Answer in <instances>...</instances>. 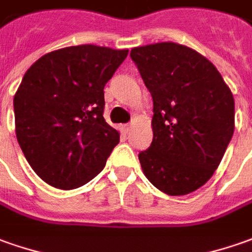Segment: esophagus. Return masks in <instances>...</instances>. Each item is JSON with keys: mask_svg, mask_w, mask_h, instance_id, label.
Segmentation results:
<instances>
[{"mask_svg": "<svg viewBox=\"0 0 252 252\" xmlns=\"http://www.w3.org/2000/svg\"><path fill=\"white\" fill-rule=\"evenodd\" d=\"M131 128H132L131 124H124V126H121V129H123L124 132H129V131H131Z\"/></svg>", "mask_w": 252, "mask_h": 252, "instance_id": "obj_1", "label": "esophagus"}]
</instances>
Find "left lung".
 <instances>
[{
  "instance_id": "obj_1",
  "label": "left lung",
  "mask_w": 252,
  "mask_h": 252,
  "mask_svg": "<svg viewBox=\"0 0 252 252\" xmlns=\"http://www.w3.org/2000/svg\"><path fill=\"white\" fill-rule=\"evenodd\" d=\"M153 97V142L143 174L169 196L197 190L214 175L234 131V99L217 67L194 49L157 42L131 49Z\"/></svg>"
}]
</instances>
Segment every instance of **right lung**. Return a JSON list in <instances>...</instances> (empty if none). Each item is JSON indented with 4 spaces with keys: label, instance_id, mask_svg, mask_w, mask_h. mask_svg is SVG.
I'll return each mask as SVG.
<instances>
[{
    "label": "right lung",
    "instance_id": "right-lung-1",
    "mask_svg": "<svg viewBox=\"0 0 252 252\" xmlns=\"http://www.w3.org/2000/svg\"><path fill=\"white\" fill-rule=\"evenodd\" d=\"M128 49L77 45L48 52L26 71L13 96L19 146L34 172L62 190L104 168L120 132L103 119L106 83Z\"/></svg>",
    "mask_w": 252,
    "mask_h": 252
}]
</instances>
